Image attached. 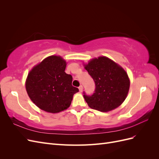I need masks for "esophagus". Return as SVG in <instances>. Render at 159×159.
<instances>
[{
	"mask_svg": "<svg viewBox=\"0 0 159 159\" xmlns=\"http://www.w3.org/2000/svg\"><path fill=\"white\" fill-rule=\"evenodd\" d=\"M79 90H80V92H82V91H83V86L82 85H80V87H79Z\"/></svg>",
	"mask_w": 159,
	"mask_h": 159,
	"instance_id": "34e87169",
	"label": "esophagus"
}]
</instances>
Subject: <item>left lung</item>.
<instances>
[{"label": "left lung", "instance_id": "left-lung-1", "mask_svg": "<svg viewBox=\"0 0 159 159\" xmlns=\"http://www.w3.org/2000/svg\"><path fill=\"white\" fill-rule=\"evenodd\" d=\"M95 81V93L84 95L91 109L108 112L121 105L129 93L130 80L122 67L106 56H99L84 64Z\"/></svg>", "mask_w": 159, "mask_h": 159}]
</instances>
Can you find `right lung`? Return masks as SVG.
<instances>
[{
    "instance_id": "obj_1",
    "label": "right lung",
    "mask_w": 159,
    "mask_h": 159,
    "mask_svg": "<svg viewBox=\"0 0 159 159\" xmlns=\"http://www.w3.org/2000/svg\"><path fill=\"white\" fill-rule=\"evenodd\" d=\"M66 61L60 56L46 57L34 66L26 80L27 93L32 102L48 113H57L68 109L78 88L73 87L72 76L67 74Z\"/></svg>"
}]
</instances>
